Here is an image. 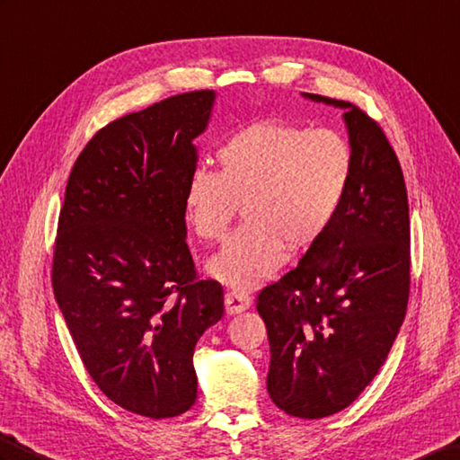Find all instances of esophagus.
<instances>
[{
  "mask_svg": "<svg viewBox=\"0 0 460 460\" xmlns=\"http://www.w3.org/2000/svg\"><path fill=\"white\" fill-rule=\"evenodd\" d=\"M224 305H226L228 314H240V312L252 306V296L240 293V290H228L226 296H224Z\"/></svg>",
  "mask_w": 460,
  "mask_h": 460,
  "instance_id": "obj_1",
  "label": "esophagus"
}]
</instances>
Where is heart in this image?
I'll list each match as a JSON object with an SVG mask.
<instances>
[{"label": "heart", "mask_w": 460, "mask_h": 460, "mask_svg": "<svg viewBox=\"0 0 460 460\" xmlns=\"http://www.w3.org/2000/svg\"><path fill=\"white\" fill-rule=\"evenodd\" d=\"M218 170L199 167L183 195V215L200 240L232 234L208 271L222 283L252 288L283 263L285 248L316 245L340 215L353 177V150L340 132L261 120L234 132L217 150Z\"/></svg>", "instance_id": "obj_1"}]
</instances>
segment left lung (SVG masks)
Returning <instances> with one entry per match:
<instances>
[{
  "instance_id": "8db88e82",
  "label": "left lung",
  "mask_w": 460,
  "mask_h": 460,
  "mask_svg": "<svg viewBox=\"0 0 460 460\" xmlns=\"http://www.w3.org/2000/svg\"><path fill=\"white\" fill-rule=\"evenodd\" d=\"M349 191L330 230L257 295L271 365L269 396L288 416L320 420L371 385L404 322L410 296V215L404 173L375 119L347 101Z\"/></svg>"
}]
</instances>
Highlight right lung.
Returning <instances> with one entry per match:
<instances>
[{
  "label": "right lung",
  "instance_id": "right-lung-1",
  "mask_svg": "<svg viewBox=\"0 0 460 460\" xmlns=\"http://www.w3.org/2000/svg\"><path fill=\"white\" fill-rule=\"evenodd\" d=\"M215 92L167 97L95 132L72 167L52 288L89 376L117 406L164 420L197 400L195 345L224 314L185 242L193 140Z\"/></svg>",
  "mask_w": 460,
  "mask_h": 460
}]
</instances>
